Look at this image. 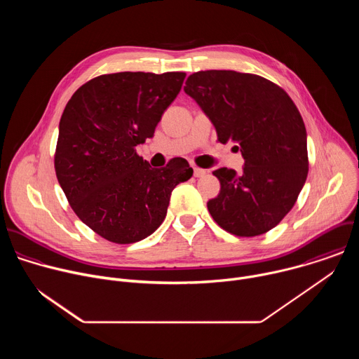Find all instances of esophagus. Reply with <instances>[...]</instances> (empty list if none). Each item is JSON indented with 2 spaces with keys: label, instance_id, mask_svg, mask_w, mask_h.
Listing matches in <instances>:
<instances>
[{
  "label": "esophagus",
  "instance_id": "esophagus-1",
  "mask_svg": "<svg viewBox=\"0 0 359 359\" xmlns=\"http://www.w3.org/2000/svg\"><path fill=\"white\" fill-rule=\"evenodd\" d=\"M193 175H194L196 177H203L204 175H206V170H204V169H200V168H197V166H194V168H193Z\"/></svg>",
  "mask_w": 359,
  "mask_h": 359
}]
</instances>
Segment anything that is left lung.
I'll return each instance as SVG.
<instances>
[{"mask_svg": "<svg viewBox=\"0 0 359 359\" xmlns=\"http://www.w3.org/2000/svg\"><path fill=\"white\" fill-rule=\"evenodd\" d=\"M184 92L209 116L217 140L238 143L243 173L213 172L220 193L208 201L215 222L238 237L260 236L292 209L309 175L304 121L287 92L271 81L236 71H200Z\"/></svg>", "mask_w": 359, "mask_h": 359, "instance_id": "1", "label": "left lung"}]
</instances>
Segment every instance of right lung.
I'll return each mask as SVG.
<instances>
[{
    "label": "right lung",
    "instance_id": "add662e5",
    "mask_svg": "<svg viewBox=\"0 0 359 359\" xmlns=\"http://www.w3.org/2000/svg\"><path fill=\"white\" fill-rule=\"evenodd\" d=\"M184 72L96 76L69 99L55 150L58 182L75 215L116 244L150 236L163 223L173 189L191 177L183 158L153 169L136 153L182 89Z\"/></svg>",
    "mask_w": 359,
    "mask_h": 359
}]
</instances>
